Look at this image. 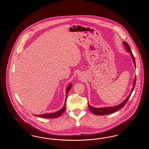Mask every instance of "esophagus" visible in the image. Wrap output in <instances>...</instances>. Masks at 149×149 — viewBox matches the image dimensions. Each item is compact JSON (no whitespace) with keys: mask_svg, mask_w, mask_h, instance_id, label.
<instances>
[{"mask_svg":"<svg viewBox=\"0 0 149 149\" xmlns=\"http://www.w3.org/2000/svg\"><path fill=\"white\" fill-rule=\"evenodd\" d=\"M79 79H81V75H79Z\"/></svg>","mask_w":149,"mask_h":149,"instance_id":"1","label":"esophagus"}]
</instances>
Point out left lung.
<instances>
[{
    "label": "left lung",
    "mask_w": 149,
    "mask_h": 149,
    "mask_svg": "<svg viewBox=\"0 0 149 149\" xmlns=\"http://www.w3.org/2000/svg\"><path fill=\"white\" fill-rule=\"evenodd\" d=\"M123 45L126 49V50L128 52L130 53V55L132 58L134 64L135 65V67L136 68V63H135V57L134 56V55L131 51L130 46H129V45L125 41H123ZM136 78L135 77V80H134V85L132 89V91L131 93H130V94L128 95L127 97L126 98V99H125L123 102H122L120 104L117 105V106H115L113 107H102V108H95V107H93L90 106V104H88V108L93 113L95 114L96 115H106V114H109L113 113L115 112H117V111L120 110V108H123L125 106V105L126 104V103H127L128 99L130 98L132 93L133 92L134 88H135V84H136Z\"/></svg>",
    "instance_id": "8db88e82"
}]
</instances>
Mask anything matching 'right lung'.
<instances>
[{"label":"right lung","mask_w":149,"mask_h":149,"mask_svg":"<svg viewBox=\"0 0 149 149\" xmlns=\"http://www.w3.org/2000/svg\"><path fill=\"white\" fill-rule=\"evenodd\" d=\"M71 83L68 86V87L66 88V98H65V103H64V107L59 111H57L56 112L54 113H50L48 114H39V115H35V116H37V117H42V118H57L59 117L62 114L64 113L66 109V99H67V97H68V94L69 92V91L71 89Z\"/></svg>","instance_id":"right-lung-1"}]
</instances>
